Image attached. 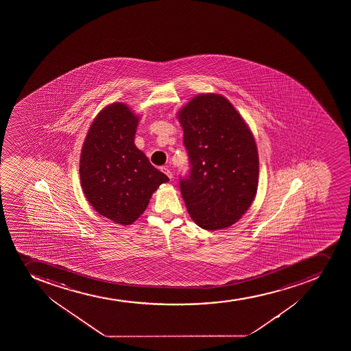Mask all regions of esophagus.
Returning a JSON list of instances; mask_svg holds the SVG:
<instances>
[{"instance_id": "obj_1", "label": "esophagus", "mask_w": 351, "mask_h": 351, "mask_svg": "<svg viewBox=\"0 0 351 351\" xmlns=\"http://www.w3.org/2000/svg\"><path fill=\"white\" fill-rule=\"evenodd\" d=\"M160 170H161V171H162L163 173H166L167 176H168V178H169L170 180L173 178V173H171V171H170V170L168 169L167 167H161V168H160Z\"/></svg>"}]
</instances>
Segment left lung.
Returning a JSON list of instances; mask_svg holds the SVG:
<instances>
[{
  "instance_id": "8db88e82",
  "label": "left lung",
  "mask_w": 351,
  "mask_h": 351,
  "mask_svg": "<svg viewBox=\"0 0 351 351\" xmlns=\"http://www.w3.org/2000/svg\"><path fill=\"white\" fill-rule=\"evenodd\" d=\"M178 117L191 167L180 181L189 214L202 229L232 226L256 195L258 154L253 134L222 95H198Z\"/></svg>"
}]
</instances>
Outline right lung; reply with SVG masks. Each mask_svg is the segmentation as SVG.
<instances>
[{"mask_svg":"<svg viewBox=\"0 0 351 351\" xmlns=\"http://www.w3.org/2000/svg\"><path fill=\"white\" fill-rule=\"evenodd\" d=\"M139 117L123 103L103 108L80 156L81 186L95 210L120 226L142 215L153 192L169 181L134 143Z\"/></svg>","mask_w":351,"mask_h":351,"instance_id":"add662e5","label":"right lung"}]
</instances>
